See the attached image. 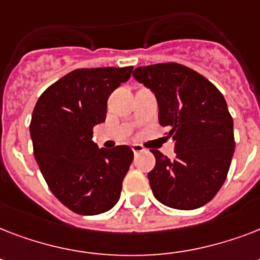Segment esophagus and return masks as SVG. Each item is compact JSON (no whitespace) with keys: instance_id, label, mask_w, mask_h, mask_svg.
I'll list each match as a JSON object with an SVG mask.
<instances>
[{"instance_id":"esophagus-1","label":"esophagus","mask_w":260,"mask_h":260,"mask_svg":"<svg viewBox=\"0 0 260 260\" xmlns=\"http://www.w3.org/2000/svg\"><path fill=\"white\" fill-rule=\"evenodd\" d=\"M132 151H134L135 155L140 154V152H144V148H143L142 146H139V144H135V146H132Z\"/></svg>"}]
</instances>
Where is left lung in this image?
Masks as SVG:
<instances>
[{"label": "left lung", "instance_id": "left-lung-1", "mask_svg": "<svg viewBox=\"0 0 260 260\" xmlns=\"http://www.w3.org/2000/svg\"><path fill=\"white\" fill-rule=\"evenodd\" d=\"M134 77L155 91L159 122L175 140V158L151 150L156 163L148 173L155 198L181 210L197 209L217 194L235 151L234 120L213 83L179 63L138 67Z\"/></svg>", "mask_w": 260, "mask_h": 260}]
</instances>
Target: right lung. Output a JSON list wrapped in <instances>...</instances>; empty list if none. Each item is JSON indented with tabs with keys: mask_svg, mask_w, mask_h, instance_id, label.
Segmentation results:
<instances>
[{
	"mask_svg": "<svg viewBox=\"0 0 260 260\" xmlns=\"http://www.w3.org/2000/svg\"><path fill=\"white\" fill-rule=\"evenodd\" d=\"M134 67L77 69L47 87L30 120L34 155L55 197L74 213H104L117 204L134 151L91 142L106 102Z\"/></svg>",
	"mask_w": 260,
	"mask_h": 260,
	"instance_id": "obj_1",
	"label": "right lung"
}]
</instances>
